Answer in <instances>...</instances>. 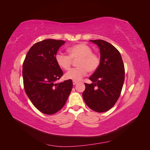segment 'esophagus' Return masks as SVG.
Segmentation results:
<instances>
[{
	"instance_id": "34e87169",
	"label": "esophagus",
	"mask_w": 150,
	"mask_h": 150,
	"mask_svg": "<svg viewBox=\"0 0 150 150\" xmlns=\"http://www.w3.org/2000/svg\"><path fill=\"white\" fill-rule=\"evenodd\" d=\"M77 83H78V81H72V84H73L74 85L76 84Z\"/></svg>"
}]
</instances>
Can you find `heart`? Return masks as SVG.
<instances>
[{"label":"heart","mask_w":150,"mask_h":150,"mask_svg":"<svg viewBox=\"0 0 150 150\" xmlns=\"http://www.w3.org/2000/svg\"><path fill=\"white\" fill-rule=\"evenodd\" d=\"M69 55L59 52L56 56V61L58 66L64 70H69L72 65V60L77 61L78 67L68 71L64 77L66 79L79 81L87 74L88 72L96 71L100 65V57L93 52L90 46L85 43L74 45L68 49Z\"/></svg>","instance_id":"1"}]
</instances>
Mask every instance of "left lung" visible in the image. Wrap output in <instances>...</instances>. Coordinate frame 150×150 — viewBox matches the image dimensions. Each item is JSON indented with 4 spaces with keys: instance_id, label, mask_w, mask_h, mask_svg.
Wrapping results in <instances>:
<instances>
[{
    "instance_id": "8db88e82",
    "label": "left lung",
    "mask_w": 150,
    "mask_h": 150,
    "mask_svg": "<svg viewBox=\"0 0 150 150\" xmlns=\"http://www.w3.org/2000/svg\"><path fill=\"white\" fill-rule=\"evenodd\" d=\"M100 49V65L89 78L93 83H85L83 97L92 110L103 112L114 106L118 99L125 81V66L115 46L103 40H90Z\"/></svg>"
}]
</instances>
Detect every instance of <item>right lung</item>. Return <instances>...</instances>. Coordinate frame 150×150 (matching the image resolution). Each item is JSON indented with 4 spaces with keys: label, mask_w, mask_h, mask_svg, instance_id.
Instances as JSON below:
<instances>
[{
    "label": "right lung",
    "mask_w": 150,
    "mask_h": 150,
    "mask_svg": "<svg viewBox=\"0 0 150 150\" xmlns=\"http://www.w3.org/2000/svg\"><path fill=\"white\" fill-rule=\"evenodd\" d=\"M62 40L45 39L34 44L22 65L24 90L39 111L53 115L63 108L72 88V80L56 83L63 72L56 61Z\"/></svg>",
    "instance_id": "right-lung-1"
}]
</instances>
